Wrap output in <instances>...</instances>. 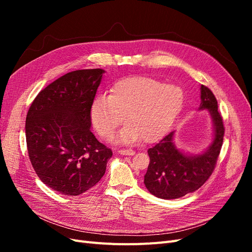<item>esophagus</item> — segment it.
Segmentation results:
<instances>
[{
    "label": "esophagus",
    "instance_id": "obj_1",
    "mask_svg": "<svg viewBox=\"0 0 252 252\" xmlns=\"http://www.w3.org/2000/svg\"><path fill=\"white\" fill-rule=\"evenodd\" d=\"M119 154L122 156H133L135 152L132 149H121L119 150Z\"/></svg>",
    "mask_w": 252,
    "mask_h": 252
}]
</instances>
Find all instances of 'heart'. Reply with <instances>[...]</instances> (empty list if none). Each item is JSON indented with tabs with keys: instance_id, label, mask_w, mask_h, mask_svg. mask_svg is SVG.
Instances as JSON below:
<instances>
[{
	"instance_id": "heart-1",
	"label": "heart",
	"mask_w": 252,
	"mask_h": 252,
	"mask_svg": "<svg viewBox=\"0 0 252 252\" xmlns=\"http://www.w3.org/2000/svg\"><path fill=\"white\" fill-rule=\"evenodd\" d=\"M184 103L180 87L149 78H128L118 82L110 94L97 95L91 105V121L102 138L110 139L118 127L128 124L119 141L142 139L150 143L163 136L177 119Z\"/></svg>"
}]
</instances>
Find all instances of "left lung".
Instances as JSON below:
<instances>
[{"mask_svg":"<svg viewBox=\"0 0 252 252\" xmlns=\"http://www.w3.org/2000/svg\"><path fill=\"white\" fill-rule=\"evenodd\" d=\"M200 109H207L213 122L215 136L209 148L202 155L187 156L173 144L170 132L148 149L150 162L144 184L148 191L159 199L172 200L193 192L209 179L217 165L224 138V123L218 111V101L212 91L201 86Z\"/></svg>","mask_w":252,"mask_h":252,"instance_id":"8db88e82","label":"left lung"}]
</instances>
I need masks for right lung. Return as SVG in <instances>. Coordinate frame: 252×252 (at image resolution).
<instances>
[{"mask_svg":"<svg viewBox=\"0 0 252 252\" xmlns=\"http://www.w3.org/2000/svg\"><path fill=\"white\" fill-rule=\"evenodd\" d=\"M100 68L68 72L41 90L26 117L30 162L40 180L65 195H79L100 181L111 149L90 131Z\"/></svg>","mask_w":252,"mask_h":252,"instance_id":"1","label":"right lung"}]
</instances>
